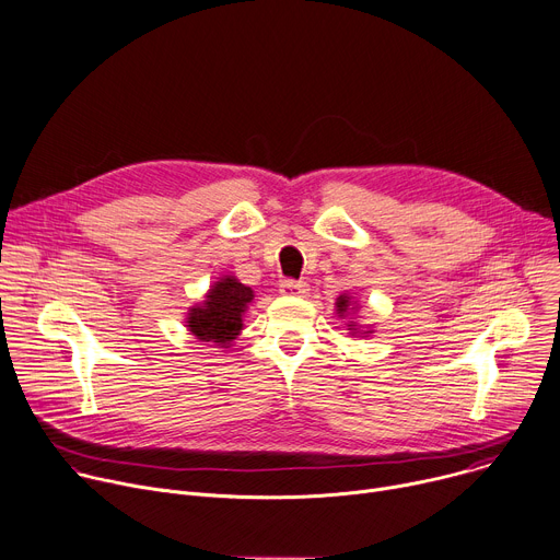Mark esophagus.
Instances as JSON below:
<instances>
[{
    "label": "esophagus",
    "instance_id": "esophagus-1",
    "mask_svg": "<svg viewBox=\"0 0 560 560\" xmlns=\"http://www.w3.org/2000/svg\"><path fill=\"white\" fill-rule=\"evenodd\" d=\"M279 292L288 294V296H301L308 294V283L306 281H294V279H283L279 283Z\"/></svg>",
    "mask_w": 560,
    "mask_h": 560
}]
</instances>
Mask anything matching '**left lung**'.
<instances>
[{"instance_id":"8db88e82","label":"left lung","mask_w":560,"mask_h":560,"mask_svg":"<svg viewBox=\"0 0 560 560\" xmlns=\"http://www.w3.org/2000/svg\"><path fill=\"white\" fill-rule=\"evenodd\" d=\"M348 306H350V296H346V294H341L339 299H337V311H339V315L343 317L346 315V311H348Z\"/></svg>"}]
</instances>
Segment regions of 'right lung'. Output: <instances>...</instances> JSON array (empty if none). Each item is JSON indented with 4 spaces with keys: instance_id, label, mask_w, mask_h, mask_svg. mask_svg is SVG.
Returning a JSON list of instances; mask_svg holds the SVG:
<instances>
[{
    "instance_id": "right-lung-1",
    "label": "right lung",
    "mask_w": 560,
    "mask_h": 560,
    "mask_svg": "<svg viewBox=\"0 0 560 560\" xmlns=\"http://www.w3.org/2000/svg\"><path fill=\"white\" fill-rule=\"evenodd\" d=\"M252 296V290L238 283V279L223 277L210 290L208 301L189 311V330L202 341H214L223 346L230 343L243 328L241 315L245 313Z\"/></svg>"
}]
</instances>
